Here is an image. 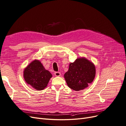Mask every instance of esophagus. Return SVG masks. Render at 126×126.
Segmentation results:
<instances>
[{
    "label": "esophagus",
    "instance_id": "34e87169",
    "mask_svg": "<svg viewBox=\"0 0 126 126\" xmlns=\"http://www.w3.org/2000/svg\"><path fill=\"white\" fill-rule=\"evenodd\" d=\"M55 75L56 77H59V76H61V73H60V72H57V71H56V72H55Z\"/></svg>",
    "mask_w": 126,
    "mask_h": 126
}]
</instances>
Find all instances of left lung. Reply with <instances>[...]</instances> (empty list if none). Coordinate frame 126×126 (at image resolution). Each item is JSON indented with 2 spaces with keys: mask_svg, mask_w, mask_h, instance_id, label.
<instances>
[{
  "mask_svg": "<svg viewBox=\"0 0 126 126\" xmlns=\"http://www.w3.org/2000/svg\"><path fill=\"white\" fill-rule=\"evenodd\" d=\"M95 76L94 64L85 58H79L69 64L64 78L69 88L79 91L88 87L94 81Z\"/></svg>",
  "mask_w": 126,
  "mask_h": 126,
  "instance_id": "obj_1",
  "label": "left lung"
}]
</instances>
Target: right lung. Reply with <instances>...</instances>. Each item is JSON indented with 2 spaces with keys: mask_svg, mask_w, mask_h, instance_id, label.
Here are the masks:
<instances>
[{
  "mask_svg": "<svg viewBox=\"0 0 126 126\" xmlns=\"http://www.w3.org/2000/svg\"><path fill=\"white\" fill-rule=\"evenodd\" d=\"M23 76L25 82L37 90L44 89L52 77L50 72L38 60L32 61L25 68Z\"/></svg>",
  "mask_w": 126,
  "mask_h": 126,
  "instance_id": "add662e5",
  "label": "right lung"
}]
</instances>
